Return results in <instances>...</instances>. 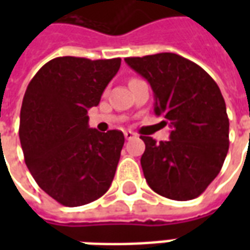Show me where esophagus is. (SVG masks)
<instances>
[{
    "mask_svg": "<svg viewBox=\"0 0 250 250\" xmlns=\"http://www.w3.org/2000/svg\"><path fill=\"white\" fill-rule=\"evenodd\" d=\"M136 136V134L135 132H132V131H125V139H128V141H130V139H134V138H135Z\"/></svg>",
    "mask_w": 250,
    "mask_h": 250,
    "instance_id": "1",
    "label": "esophagus"
}]
</instances>
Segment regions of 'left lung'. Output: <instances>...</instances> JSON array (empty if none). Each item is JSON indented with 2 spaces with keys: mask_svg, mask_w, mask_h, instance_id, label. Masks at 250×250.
<instances>
[{
  "mask_svg": "<svg viewBox=\"0 0 250 250\" xmlns=\"http://www.w3.org/2000/svg\"><path fill=\"white\" fill-rule=\"evenodd\" d=\"M125 62L150 83L154 112L171 127L166 142L141 136L147 184L166 198H197L218 175L229 150V119L220 88L201 66L175 53Z\"/></svg>",
  "mask_w": 250,
  "mask_h": 250,
  "instance_id": "obj_1",
  "label": "left lung"
}]
</instances>
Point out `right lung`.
<instances>
[{"label":"right lung","mask_w":250,"mask_h":250,"mask_svg":"<svg viewBox=\"0 0 250 250\" xmlns=\"http://www.w3.org/2000/svg\"><path fill=\"white\" fill-rule=\"evenodd\" d=\"M120 62L56 57L41 66L25 91L19 131L25 163L37 185L64 206L89 204L112 184L125 135L89 128L87 114Z\"/></svg>","instance_id":"1"}]
</instances>
